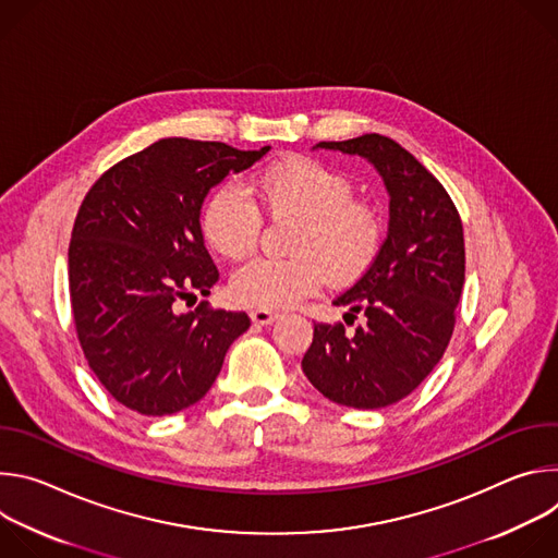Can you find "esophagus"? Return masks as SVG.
Returning a JSON list of instances; mask_svg holds the SVG:
<instances>
[{"instance_id": "obj_1", "label": "esophagus", "mask_w": 558, "mask_h": 558, "mask_svg": "<svg viewBox=\"0 0 558 558\" xmlns=\"http://www.w3.org/2000/svg\"><path fill=\"white\" fill-rule=\"evenodd\" d=\"M250 317H252V323L254 325H258V327H267V325H271V323H276V313L274 311H265V308H256V311H252L250 313Z\"/></svg>"}]
</instances>
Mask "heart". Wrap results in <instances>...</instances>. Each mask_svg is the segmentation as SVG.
Returning a JSON list of instances; mask_svg holds the SVG:
<instances>
[{
  "label": "heart",
  "mask_w": 558,
  "mask_h": 558,
  "mask_svg": "<svg viewBox=\"0 0 558 558\" xmlns=\"http://www.w3.org/2000/svg\"><path fill=\"white\" fill-rule=\"evenodd\" d=\"M256 192L271 218H298L291 258H254L235 269L231 298L245 306L278 311L313 295L329 278L349 284L375 263L384 220L353 198L355 183L308 156H287L256 177ZM201 227L211 250L229 260L250 256L263 231V216L238 181H225L205 201Z\"/></svg>",
  "instance_id": "obj_1"
}]
</instances>
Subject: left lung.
Segmentation results:
<instances>
[{"label": "left lung", "instance_id": "left-lung-1", "mask_svg": "<svg viewBox=\"0 0 558 558\" xmlns=\"http://www.w3.org/2000/svg\"><path fill=\"white\" fill-rule=\"evenodd\" d=\"M315 147L357 154L379 172L388 233L368 271L333 300L344 323L313 325L302 357L308 381L331 402L375 411L411 395L441 360L465 278L463 227L444 185L381 134L323 141Z\"/></svg>", "mask_w": 558, "mask_h": 558}]
</instances>
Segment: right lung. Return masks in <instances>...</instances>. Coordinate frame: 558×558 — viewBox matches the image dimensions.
Returning <instances> with one entry per match:
<instances>
[{
  "mask_svg": "<svg viewBox=\"0 0 558 558\" xmlns=\"http://www.w3.org/2000/svg\"><path fill=\"white\" fill-rule=\"evenodd\" d=\"M269 149L161 138L112 166L78 207L68 250L76 338L125 409L163 417L196 404L250 329L243 311L181 304L218 282L201 231L205 196Z\"/></svg>",
  "mask_w": 558,
  "mask_h": 558,
  "instance_id": "right-lung-1",
  "label": "right lung"
}]
</instances>
